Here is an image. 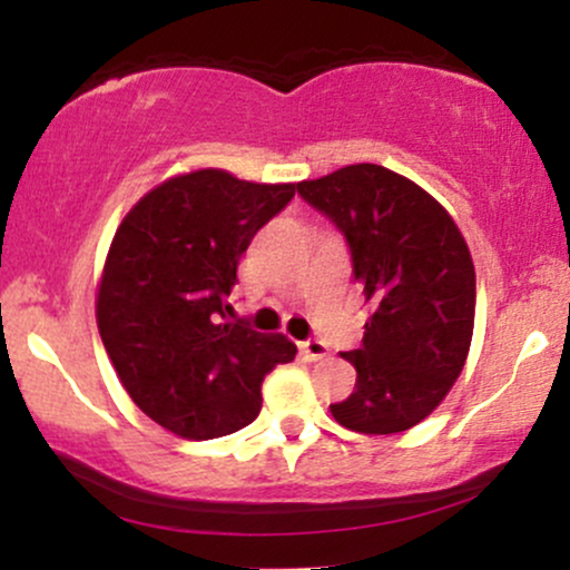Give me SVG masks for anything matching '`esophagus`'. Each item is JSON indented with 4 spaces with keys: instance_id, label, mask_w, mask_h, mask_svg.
I'll return each mask as SVG.
<instances>
[{
    "instance_id": "1",
    "label": "esophagus",
    "mask_w": 570,
    "mask_h": 570,
    "mask_svg": "<svg viewBox=\"0 0 570 570\" xmlns=\"http://www.w3.org/2000/svg\"><path fill=\"white\" fill-rule=\"evenodd\" d=\"M299 351H303V356L307 362H322V358L330 356V348H326L324 340L318 337H307L303 345H299Z\"/></svg>"
}]
</instances>
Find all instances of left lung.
<instances>
[{"label": "left lung", "mask_w": 570, "mask_h": 570, "mask_svg": "<svg viewBox=\"0 0 570 570\" xmlns=\"http://www.w3.org/2000/svg\"><path fill=\"white\" fill-rule=\"evenodd\" d=\"M297 193L343 233L372 305L362 345L343 353L356 385L332 415L358 434L407 431L466 364L476 303L466 240L426 189L375 163L299 181Z\"/></svg>", "instance_id": "left-lung-1"}]
</instances>
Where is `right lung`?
Segmentation results:
<instances>
[{"label":"right lung","instance_id":"obj_1","mask_svg":"<svg viewBox=\"0 0 570 570\" xmlns=\"http://www.w3.org/2000/svg\"><path fill=\"white\" fill-rule=\"evenodd\" d=\"M297 185L203 168L163 181L117 227L96 318L117 377L144 415L214 440L263 410V381L297 345L230 322L240 254Z\"/></svg>","mask_w":570,"mask_h":570}]
</instances>
